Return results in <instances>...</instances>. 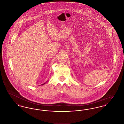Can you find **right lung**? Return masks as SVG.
<instances>
[{
	"label": "right lung",
	"mask_w": 124,
	"mask_h": 124,
	"mask_svg": "<svg viewBox=\"0 0 124 124\" xmlns=\"http://www.w3.org/2000/svg\"><path fill=\"white\" fill-rule=\"evenodd\" d=\"M45 83H44V84H42L41 85H44V84H45Z\"/></svg>",
	"instance_id": "right-lung-1"
}]
</instances>
